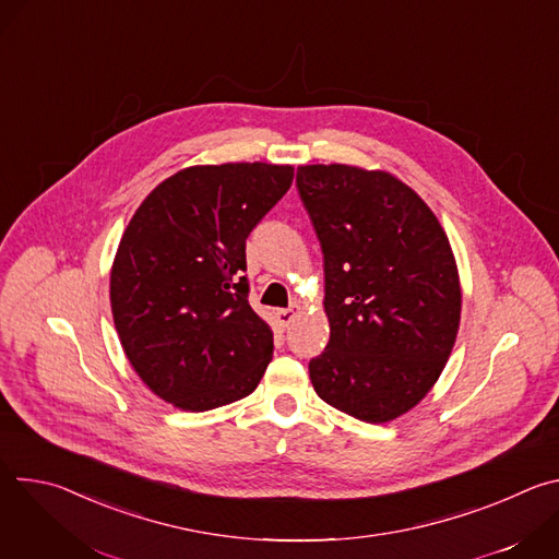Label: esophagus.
Segmentation results:
<instances>
[{
    "label": "esophagus",
    "instance_id": "obj_1",
    "mask_svg": "<svg viewBox=\"0 0 559 559\" xmlns=\"http://www.w3.org/2000/svg\"><path fill=\"white\" fill-rule=\"evenodd\" d=\"M302 313V307L298 305V302H294V305H289L287 309H276V323H278V328H289L294 321H296V318Z\"/></svg>",
    "mask_w": 559,
    "mask_h": 559
}]
</instances>
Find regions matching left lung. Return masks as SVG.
<instances>
[{"label":"left lung","mask_w":559,"mask_h":559,"mask_svg":"<svg viewBox=\"0 0 559 559\" xmlns=\"http://www.w3.org/2000/svg\"><path fill=\"white\" fill-rule=\"evenodd\" d=\"M300 199L325 257L330 343L309 360L321 401L382 425L438 382L460 330L457 263L431 207L397 177L300 166Z\"/></svg>","instance_id":"8db88e82"}]
</instances>
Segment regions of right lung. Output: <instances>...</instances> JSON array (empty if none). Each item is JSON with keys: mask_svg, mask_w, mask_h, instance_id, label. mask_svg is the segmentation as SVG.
I'll use <instances>...</instances> for the list:
<instances>
[{"mask_svg": "<svg viewBox=\"0 0 559 559\" xmlns=\"http://www.w3.org/2000/svg\"><path fill=\"white\" fill-rule=\"evenodd\" d=\"M292 166H190L132 214L110 270L121 347L145 386L183 412L250 395L274 352L248 302L246 238L283 199Z\"/></svg>", "mask_w": 559, "mask_h": 559, "instance_id": "right-lung-1", "label": "right lung"}]
</instances>
